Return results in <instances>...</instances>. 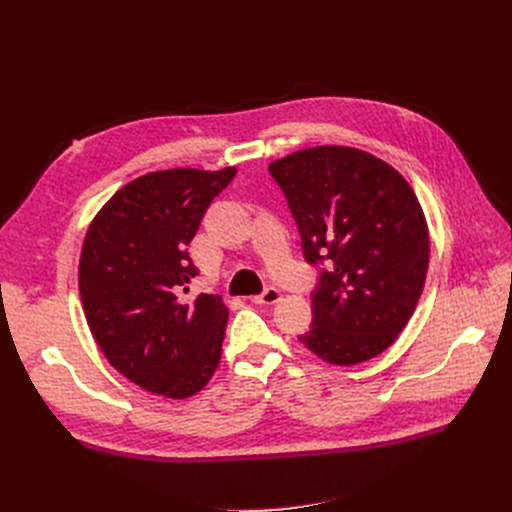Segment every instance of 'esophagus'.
Masks as SVG:
<instances>
[{"instance_id":"1","label":"esophagus","mask_w":512,"mask_h":512,"mask_svg":"<svg viewBox=\"0 0 512 512\" xmlns=\"http://www.w3.org/2000/svg\"><path fill=\"white\" fill-rule=\"evenodd\" d=\"M280 299H282L280 290L270 286L267 290H263L261 294H257V297H253V303H257V305H276Z\"/></svg>"}]
</instances>
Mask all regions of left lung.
<instances>
[{
	"label": "left lung",
	"instance_id": "left-lung-1",
	"mask_svg": "<svg viewBox=\"0 0 512 512\" xmlns=\"http://www.w3.org/2000/svg\"><path fill=\"white\" fill-rule=\"evenodd\" d=\"M270 172L297 220L307 261H328L299 340L330 365L384 353L423 292L429 230L421 203L384 159L342 145L294 151Z\"/></svg>",
	"mask_w": 512,
	"mask_h": 512
}]
</instances>
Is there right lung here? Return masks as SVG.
Wrapping results in <instances>:
<instances>
[{
	"label": "right lung",
	"mask_w": 512,
	"mask_h": 512,
	"mask_svg": "<svg viewBox=\"0 0 512 512\" xmlns=\"http://www.w3.org/2000/svg\"><path fill=\"white\" fill-rule=\"evenodd\" d=\"M236 168L157 170L124 184L89 224L78 263L87 324L105 359L166 398L201 392L220 365L228 307L220 294L184 303L199 274L186 247Z\"/></svg>",
	"instance_id": "1"
}]
</instances>
